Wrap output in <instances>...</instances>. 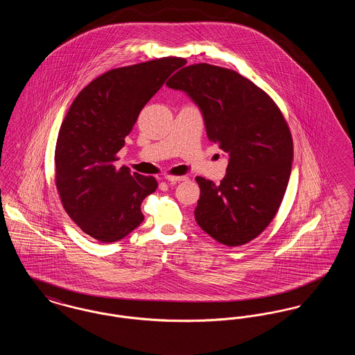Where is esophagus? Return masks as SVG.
<instances>
[{
    "label": "esophagus",
    "mask_w": 355,
    "mask_h": 355,
    "mask_svg": "<svg viewBox=\"0 0 355 355\" xmlns=\"http://www.w3.org/2000/svg\"><path fill=\"white\" fill-rule=\"evenodd\" d=\"M165 178H166V181H169L171 184L180 182V181H186V180H187L186 175H166Z\"/></svg>",
    "instance_id": "1"
}]
</instances>
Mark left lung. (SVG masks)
I'll use <instances>...</instances> for the list:
<instances>
[{
	"mask_svg": "<svg viewBox=\"0 0 355 355\" xmlns=\"http://www.w3.org/2000/svg\"><path fill=\"white\" fill-rule=\"evenodd\" d=\"M166 85L198 105L207 138L229 154L220 185L196 178L197 223L226 246L250 242L269 226L286 191L293 161L286 119L268 93L230 69L189 65Z\"/></svg>",
	"mask_w": 355,
	"mask_h": 355,
	"instance_id": "1",
	"label": "left lung"
}]
</instances>
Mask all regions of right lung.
Returning a JSON list of instances; mask_svg holds the SVG:
<instances>
[{"mask_svg": "<svg viewBox=\"0 0 355 355\" xmlns=\"http://www.w3.org/2000/svg\"><path fill=\"white\" fill-rule=\"evenodd\" d=\"M185 58L164 57L103 73L78 93L55 145V186L69 217L103 243L132 233L144 220L142 201L155 191L154 177L117 169L139 112Z\"/></svg>", "mask_w": 355, "mask_h": 355, "instance_id": "right-lung-1", "label": "right lung"}]
</instances>
